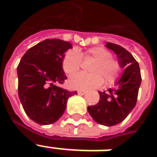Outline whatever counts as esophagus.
<instances>
[{
    "instance_id": "obj_1",
    "label": "esophagus",
    "mask_w": 157,
    "mask_h": 157,
    "mask_svg": "<svg viewBox=\"0 0 157 157\" xmlns=\"http://www.w3.org/2000/svg\"><path fill=\"white\" fill-rule=\"evenodd\" d=\"M78 94H79V95H83V94H86V91H84V90H78Z\"/></svg>"
}]
</instances>
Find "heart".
Returning <instances> with one entry per match:
<instances>
[{
	"instance_id": "b5f03b06",
	"label": "heart",
	"mask_w": 157,
	"mask_h": 157,
	"mask_svg": "<svg viewBox=\"0 0 157 157\" xmlns=\"http://www.w3.org/2000/svg\"><path fill=\"white\" fill-rule=\"evenodd\" d=\"M112 53L103 47H94L84 52L69 50L62 61L64 73L68 75L75 74L81 68L82 59H94L90 71L92 74L79 73L69 79V85L74 89H89L100 87L105 79L106 84L115 83L121 74L122 66L118 61L112 57Z\"/></svg>"
}]
</instances>
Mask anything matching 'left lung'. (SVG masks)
<instances>
[{
    "instance_id": "left-lung-1",
    "label": "left lung",
    "mask_w": 157,
    "mask_h": 157,
    "mask_svg": "<svg viewBox=\"0 0 157 157\" xmlns=\"http://www.w3.org/2000/svg\"><path fill=\"white\" fill-rule=\"evenodd\" d=\"M106 47L115 52L122 68L126 69L116 88L98 92L99 102L88 107V111L95 122L111 127L122 122L136 106L141 77L138 63L130 52L109 42Z\"/></svg>"
}]
</instances>
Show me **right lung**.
Here are the masks:
<instances>
[{"label":"right lung","mask_w":157,"mask_h":157,"mask_svg":"<svg viewBox=\"0 0 157 157\" xmlns=\"http://www.w3.org/2000/svg\"><path fill=\"white\" fill-rule=\"evenodd\" d=\"M71 48L69 42L47 39L28 49L19 63V98L27 116L38 124L58 121L69 97L77 94L59 87L67 79L62 61Z\"/></svg>","instance_id":"obj_1"}]
</instances>
